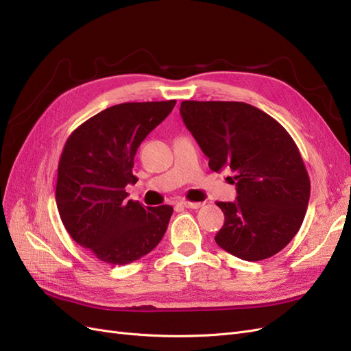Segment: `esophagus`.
Masks as SVG:
<instances>
[{
	"instance_id": "obj_1",
	"label": "esophagus",
	"mask_w": 351,
	"mask_h": 351,
	"mask_svg": "<svg viewBox=\"0 0 351 351\" xmlns=\"http://www.w3.org/2000/svg\"><path fill=\"white\" fill-rule=\"evenodd\" d=\"M178 205H182V206H184V208H189V209H197V208H200L202 205V202H190V200H182L180 202Z\"/></svg>"
}]
</instances>
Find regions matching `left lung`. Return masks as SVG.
I'll use <instances>...</instances> for the list:
<instances>
[{
	"label": "left lung",
	"mask_w": 351,
	"mask_h": 351,
	"mask_svg": "<svg viewBox=\"0 0 351 351\" xmlns=\"http://www.w3.org/2000/svg\"><path fill=\"white\" fill-rule=\"evenodd\" d=\"M180 114L212 171L234 173L237 199L217 202L226 215L218 246L249 262L282 250L300 230L311 196L309 176L289 132L244 102L183 101Z\"/></svg>",
	"instance_id": "obj_1"
}]
</instances>
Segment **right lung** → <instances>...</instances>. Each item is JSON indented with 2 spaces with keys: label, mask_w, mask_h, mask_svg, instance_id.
Instances as JSON below:
<instances>
[{
  "label": "right lung",
  "mask_w": 351,
  "mask_h": 351,
  "mask_svg": "<svg viewBox=\"0 0 351 351\" xmlns=\"http://www.w3.org/2000/svg\"><path fill=\"white\" fill-rule=\"evenodd\" d=\"M176 101L124 102L90 117L64 145L56 189L57 208L71 239L95 258L127 265L164 237L173 206L127 200L134 155Z\"/></svg>",
  "instance_id": "add662e5"
}]
</instances>
